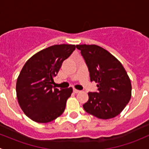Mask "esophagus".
<instances>
[{
	"instance_id": "obj_1",
	"label": "esophagus",
	"mask_w": 149,
	"mask_h": 149,
	"mask_svg": "<svg viewBox=\"0 0 149 149\" xmlns=\"http://www.w3.org/2000/svg\"><path fill=\"white\" fill-rule=\"evenodd\" d=\"M73 92L75 93V94H77V93H79L80 92V91H79V90H77V89H73Z\"/></svg>"
}]
</instances>
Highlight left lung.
Here are the masks:
<instances>
[{
    "mask_svg": "<svg viewBox=\"0 0 149 149\" xmlns=\"http://www.w3.org/2000/svg\"><path fill=\"white\" fill-rule=\"evenodd\" d=\"M88 66L91 81L97 83V92H88L83 105L88 113L107 120L124 109L131 98V82L121 63L105 49L96 45H77Z\"/></svg>",
    "mask_w": 149,
    "mask_h": 149,
    "instance_id": "8db88e82",
    "label": "left lung"
}]
</instances>
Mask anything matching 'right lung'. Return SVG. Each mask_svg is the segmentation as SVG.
Here are the masks:
<instances>
[{
    "instance_id": "1",
    "label": "right lung",
    "mask_w": 149,
    "mask_h": 149,
    "mask_svg": "<svg viewBox=\"0 0 149 149\" xmlns=\"http://www.w3.org/2000/svg\"><path fill=\"white\" fill-rule=\"evenodd\" d=\"M75 49V45L50 46L34 54L22 68L16 81V96L20 107L33 121L49 123L63 113L73 88H54L53 77Z\"/></svg>"
}]
</instances>
